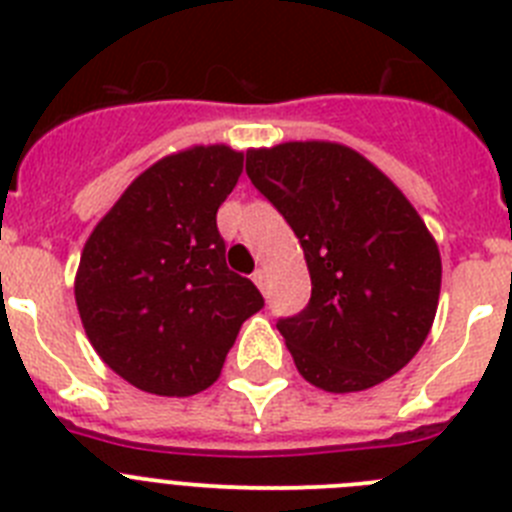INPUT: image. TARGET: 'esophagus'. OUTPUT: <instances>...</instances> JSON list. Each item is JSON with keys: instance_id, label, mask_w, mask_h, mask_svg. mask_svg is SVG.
Listing matches in <instances>:
<instances>
[{"instance_id": "1", "label": "esophagus", "mask_w": 512, "mask_h": 512, "mask_svg": "<svg viewBox=\"0 0 512 512\" xmlns=\"http://www.w3.org/2000/svg\"><path fill=\"white\" fill-rule=\"evenodd\" d=\"M253 282H256V287H259L261 292H264V289H266V271L264 269L253 271Z\"/></svg>"}]
</instances>
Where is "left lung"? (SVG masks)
Listing matches in <instances>:
<instances>
[{
	"label": "left lung",
	"instance_id": "obj_1",
	"mask_svg": "<svg viewBox=\"0 0 512 512\" xmlns=\"http://www.w3.org/2000/svg\"><path fill=\"white\" fill-rule=\"evenodd\" d=\"M251 184L300 238L310 269L305 310L277 328L297 369L328 392L390 379L423 346L441 292V256L395 184L338 143L246 153Z\"/></svg>",
	"mask_w": 512,
	"mask_h": 512
}]
</instances>
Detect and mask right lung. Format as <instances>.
<instances>
[{
	"instance_id": "obj_1",
	"label": "right lung",
	"mask_w": 512,
	"mask_h": 512,
	"mask_svg": "<svg viewBox=\"0 0 512 512\" xmlns=\"http://www.w3.org/2000/svg\"><path fill=\"white\" fill-rule=\"evenodd\" d=\"M243 153L197 146L161 158L125 189L89 235L76 307L94 351L143 392L207 390L243 320L264 307L225 264L217 207L238 184Z\"/></svg>"
}]
</instances>
